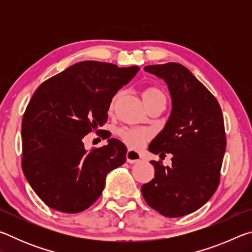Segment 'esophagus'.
Returning a JSON list of instances; mask_svg holds the SVG:
<instances>
[{
    "label": "esophagus",
    "mask_w": 252,
    "mask_h": 252,
    "mask_svg": "<svg viewBox=\"0 0 252 252\" xmlns=\"http://www.w3.org/2000/svg\"><path fill=\"white\" fill-rule=\"evenodd\" d=\"M126 161L129 162V163H136V162H140L142 157H141V153L129 149L126 155Z\"/></svg>",
    "instance_id": "34e87169"
}]
</instances>
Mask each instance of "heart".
Instances as JSON below:
<instances>
[{
  "label": "heart",
  "instance_id": "1",
  "mask_svg": "<svg viewBox=\"0 0 252 252\" xmlns=\"http://www.w3.org/2000/svg\"><path fill=\"white\" fill-rule=\"evenodd\" d=\"M118 96L116 95L111 101V109H113L114 104L118 100ZM142 100L144 104L148 105L152 103V102L158 101V100H164L165 96L163 93H162L159 89L157 88H148L142 92ZM119 134H120L121 139L125 141L127 146L131 148H140L142 147L144 143H146L149 138H150V134L149 132L143 131V130H132V129H122L119 131Z\"/></svg>",
  "mask_w": 252,
  "mask_h": 252
}]
</instances>
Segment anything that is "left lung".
<instances>
[{
    "instance_id": "obj_1",
    "label": "left lung",
    "mask_w": 252,
    "mask_h": 252,
    "mask_svg": "<svg viewBox=\"0 0 252 252\" xmlns=\"http://www.w3.org/2000/svg\"><path fill=\"white\" fill-rule=\"evenodd\" d=\"M144 71L164 81L172 104L148 149L155 155L171 153L172 164L150 161L155 178L141 192L156 211L177 218L201 208L218 188L225 151L223 117L216 97L187 67L165 63Z\"/></svg>"
}]
</instances>
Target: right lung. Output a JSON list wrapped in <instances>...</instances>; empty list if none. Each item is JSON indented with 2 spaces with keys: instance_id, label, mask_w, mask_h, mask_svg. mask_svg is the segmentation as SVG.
I'll return each instance as SVG.
<instances>
[{
  "instance_id": "obj_1",
  "label": "right lung",
  "mask_w": 252,
  "mask_h": 252,
  "mask_svg": "<svg viewBox=\"0 0 252 252\" xmlns=\"http://www.w3.org/2000/svg\"><path fill=\"white\" fill-rule=\"evenodd\" d=\"M139 66L82 61L42 83L22 120L24 176L46 206L78 213L94 203L108 173L126 162V147L108 144L89 151L83 138L104 125L112 97Z\"/></svg>"
}]
</instances>
